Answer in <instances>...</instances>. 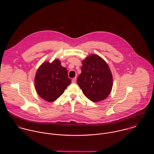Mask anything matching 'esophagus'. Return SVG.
Wrapping results in <instances>:
<instances>
[{"instance_id":"obj_1","label":"esophagus","mask_w":154,"mask_h":154,"mask_svg":"<svg viewBox=\"0 0 154 154\" xmlns=\"http://www.w3.org/2000/svg\"><path fill=\"white\" fill-rule=\"evenodd\" d=\"M72 83H73V84L76 83V78H73V79H72Z\"/></svg>"}]
</instances>
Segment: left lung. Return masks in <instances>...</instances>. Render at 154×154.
Listing matches in <instances>:
<instances>
[{
    "mask_svg": "<svg viewBox=\"0 0 154 154\" xmlns=\"http://www.w3.org/2000/svg\"><path fill=\"white\" fill-rule=\"evenodd\" d=\"M77 83L84 95L93 102L107 98L112 87L109 66L99 56L92 54L82 61Z\"/></svg>",
    "mask_w": 154,
    "mask_h": 154,
    "instance_id": "8db88e82",
    "label": "left lung"
}]
</instances>
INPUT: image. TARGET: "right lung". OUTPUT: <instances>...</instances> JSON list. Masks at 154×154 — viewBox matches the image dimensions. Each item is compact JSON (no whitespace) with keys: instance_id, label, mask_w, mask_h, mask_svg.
Masks as SVG:
<instances>
[{"instance_id":"obj_1","label":"right lung","mask_w":154,"mask_h":154,"mask_svg":"<svg viewBox=\"0 0 154 154\" xmlns=\"http://www.w3.org/2000/svg\"><path fill=\"white\" fill-rule=\"evenodd\" d=\"M71 83L67 70L60 61L55 59L52 63L45 62L38 69L34 84L38 95L48 102L57 100Z\"/></svg>"}]
</instances>
